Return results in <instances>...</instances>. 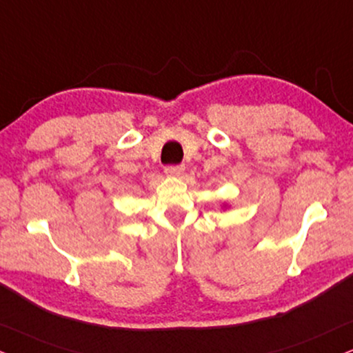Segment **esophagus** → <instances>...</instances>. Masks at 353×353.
Wrapping results in <instances>:
<instances>
[{
    "mask_svg": "<svg viewBox=\"0 0 353 353\" xmlns=\"http://www.w3.org/2000/svg\"><path fill=\"white\" fill-rule=\"evenodd\" d=\"M185 172V167L183 165H170V167L165 168V173H167L168 176H181Z\"/></svg>",
    "mask_w": 353,
    "mask_h": 353,
    "instance_id": "1",
    "label": "esophagus"
}]
</instances>
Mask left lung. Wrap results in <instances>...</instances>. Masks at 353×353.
<instances>
[{"label":"left lung","mask_w":353,"mask_h":353,"mask_svg":"<svg viewBox=\"0 0 353 353\" xmlns=\"http://www.w3.org/2000/svg\"><path fill=\"white\" fill-rule=\"evenodd\" d=\"M225 206H228V204H225V203H223V208H225Z\"/></svg>","instance_id":"left-lung-1"}]
</instances>
